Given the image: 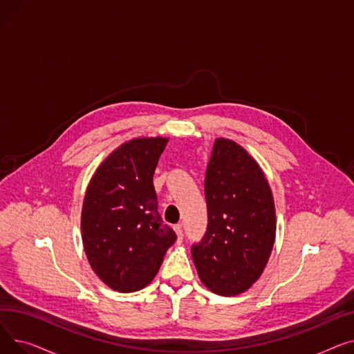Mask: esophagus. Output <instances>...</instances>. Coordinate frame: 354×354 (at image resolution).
I'll use <instances>...</instances> for the list:
<instances>
[{"instance_id":"obj_1","label":"esophagus","mask_w":354,"mask_h":354,"mask_svg":"<svg viewBox=\"0 0 354 354\" xmlns=\"http://www.w3.org/2000/svg\"><path fill=\"white\" fill-rule=\"evenodd\" d=\"M174 230H175V232H176V236H178V244H180V243H182V239H183L182 225H180V224H176V225L174 227Z\"/></svg>"}]
</instances>
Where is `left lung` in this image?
<instances>
[{"instance_id":"1","label":"left lung","mask_w":354,"mask_h":354,"mask_svg":"<svg viewBox=\"0 0 354 354\" xmlns=\"http://www.w3.org/2000/svg\"><path fill=\"white\" fill-rule=\"evenodd\" d=\"M208 227L192 258L201 281L219 295L248 290L275 241V207L264 172L230 139H216L205 175Z\"/></svg>"}]
</instances>
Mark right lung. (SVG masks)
<instances>
[{
    "label": "right lung",
    "mask_w": 354,
    "mask_h": 354,
    "mask_svg": "<svg viewBox=\"0 0 354 354\" xmlns=\"http://www.w3.org/2000/svg\"><path fill=\"white\" fill-rule=\"evenodd\" d=\"M166 138H138L115 149L90 179L82 239L90 267L120 292L151 283L176 234L158 212L153 174Z\"/></svg>",
    "instance_id": "add662e5"
}]
</instances>
